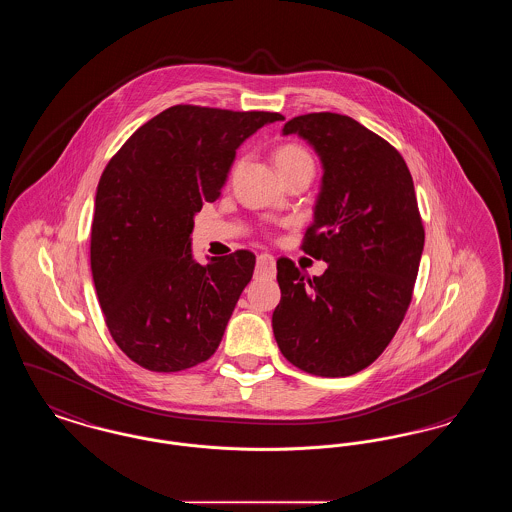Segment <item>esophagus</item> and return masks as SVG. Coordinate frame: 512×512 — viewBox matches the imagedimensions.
<instances>
[{"label":"esophagus","instance_id":"esophagus-1","mask_svg":"<svg viewBox=\"0 0 512 512\" xmlns=\"http://www.w3.org/2000/svg\"><path fill=\"white\" fill-rule=\"evenodd\" d=\"M274 270H276V261H274L272 255L263 253V255L257 257V274H261V276H272Z\"/></svg>","mask_w":512,"mask_h":512}]
</instances>
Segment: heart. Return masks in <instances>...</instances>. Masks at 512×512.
Returning <instances> with one entry per match:
<instances>
[{
  "label": "heart",
  "instance_id": "1",
  "mask_svg": "<svg viewBox=\"0 0 512 512\" xmlns=\"http://www.w3.org/2000/svg\"><path fill=\"white\" fill-rule=\"evenodd\" d=\"M274 163L278 167L280 174L286 171H292L295 167L301 165H313L311 155L301 146L295 144H286V146L278 147L274 153Z\"/></svg>",
  "mask_w": 512,
  "mask_h": 512
}]
</instances>
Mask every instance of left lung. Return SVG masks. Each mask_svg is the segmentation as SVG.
Wrapping results in <instances>:
<instances>
[{"label": "left lung", "mask_w": 512, "mask_h": 512, "mask_svg": "<svg viewBox=\"0 0 512 512\" xmlns=\"http://www.w3.org/2000/svg\"><path fill=\"white\" fill-rule=\"evenodd\" d=\"M282 134L303 138L322 163L303 251L328 268L311 278L278 259L272 332L297 368L351 376L382 355L413 297L424 249L413 176L395 147L345 115H301Z\"/></svg>", "instance_id": "8db88e82"}]
</instances>
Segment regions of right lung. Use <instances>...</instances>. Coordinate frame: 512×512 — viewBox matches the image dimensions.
Instances as JSON below:
<instances>
[{
	"label": "right lung",
	"instance_id": "add662e5",
	"mask_svg": "<svg viewBox=\"0 0 512 512\" xmlns=\"http://www.w3.org/2000/svg\"><path fill=\"white\" fill-rule=\"evenodd\" d=\"M280 113L174 105L140 126L101 174L90 263L115 343L153 372L207 361L255 268L251 251L192 255L194 217L219 199L236 149Z\"/></svg>",
	"mask_w": 512,
	"mask_h": 512
}]
</instances>
